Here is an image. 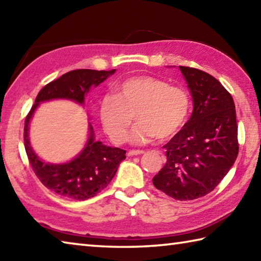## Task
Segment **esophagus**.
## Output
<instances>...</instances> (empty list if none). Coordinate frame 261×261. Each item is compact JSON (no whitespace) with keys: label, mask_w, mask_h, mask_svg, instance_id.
<instances>
[{"label":"esophagus","mask_w":261,"mask_h":261,"mask_svg":"<svg viewBox=\"0 0 261 261\" xmlns=\"http://www.w3.org/2000/svg\"><path fill=\"white\" fill-rule=\"evenodd\" d=\"M145 151L144 150H140V149H132V150H130L129 154L130 156H134V155H141V154H144Z\"/></svg>","instance_id":"34e87169"}]
</instances>
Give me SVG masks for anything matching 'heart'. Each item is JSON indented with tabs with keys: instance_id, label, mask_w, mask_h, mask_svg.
<instances>
[{
	"instance_id": "1",
	"label": "heart",
	"mask_w": 261,
	"mask_h": 261,
	"mask_svg": "<svg viewBox=\"0 0 261 261\" xmlns=\"http://www.w3.org/2000/svg\"><path fill=\"white\" fill-rule=\"evenodd\" d=\"M191 98L186 90L148 75L132 76L117 83L114 94H106L99 106L103 131L114 143H122L134 117L138 123L129 135L134 145L153 138H171L186 124Z\"/></svg>"
}]
</instances>
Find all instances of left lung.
<instances>
[{
	"mask_svg": "<svg viewBox=\"0 0 261 261\" xmlns=\"http://www.w3.org/2000/svg\"><path fill=\"white\" fill-rule=\"evenodd\" d=\"M193 99L186 124L163 147L167 163L153 178L154 186L178 201L212 192L239 154L235 103L212 75L179 66Z\"/></svg>",
	"mask_w": 261,
	"mask_h": 261,
	"instance_id": "obj_1",
	"label": "left lung"
}]
</instances>
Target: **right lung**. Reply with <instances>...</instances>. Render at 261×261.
<instances>
[{"label": "right lung", "instance_id": "obj_1", "mask_svg": "<svg viewBox=\"0 0 261 261\" xmlns=\"http://www.w3.org/2000/svg\"><path fill=\"white\" fill-rule=\"evenodd\" d=\"M115 73L112 70L75 69L46 84L35 99L23 127V143L30 163L37 178L58 195L84 201L96 196L114 178L118 165L125 159V150L103 145L94 139L93 127L89 122V137L85 146L73 160L65 163H49L41 160L30 141V123L41 102L67 99L83 105L91 87H98Z\"/></svg>", "mask_w": 261, "mask_h": 261}]
</instances>
